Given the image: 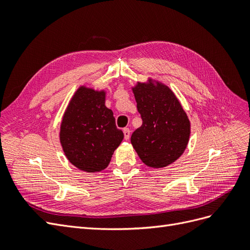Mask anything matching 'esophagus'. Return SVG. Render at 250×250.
Returning <instances> with one entry per match:
<instances>
[{
	"instance_id": "34e87169",
	"label": "esophagus",
	"mask_w": 250,
	"mask_h": 250,
	"mask_svg": "<svg viewBox=\"0 0 250 250\" xmlns=\"http://www.w3.org/2000/svg\"><path fill=\"white\" fill-rule=\"evenodd\" d=\"M123 133H124V139L125 140H128L130 138V130L129 128H124L123 129Z\"/></svg>"
}]
</instances>
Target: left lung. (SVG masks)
<instances>
[{
    "instance_id": "8db88e82",
    "label": "left lung",
    "mask_w": 250,
    "mask_h": 250,
    "mask_svg": "<svg viewBox=\"0 0 250 250\" xmlns=\"http://www.w3.org/2000/svg\"><path fill=\"white\" fill-rule=\"evenodd\" d=\"M143 124L131 134L142 162L163 168L184 153L190 138V121L172 90L162 83H138L132 88Z\"/></svg>"
}]
</instances>
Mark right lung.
<instances>
[{
    "label": "right lung",
    "mask_w": 250,
    "mask_h": 250,
    "mask_svg": "<svg viewBox=\"0 0 250 250\" xmlns=\"http://www.w3.org/2000/svg\"><path fill=\"white\" fill-rule=\"evenodd\" d=\"M60 143L75 167L94 173L107 167L124 134L116 126L105 93L81 86L67 106L60 126Z\"/></svg>",
    "instance_id": "obj_1"
}]
</instances>
